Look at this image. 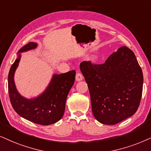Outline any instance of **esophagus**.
Segmentation results:
<instances>
[{
  "instance_id": "34e87169",
  "label": "esophagus",
  "mask_w": 151,
  "mask_h": 151,
  "mask_svg": "<svg viewBox=\"0 0 151 151\" xmlns=\"http://www.w3.org/2000/svg\"><path fill=\"white\" fill-rule=\"evenodd\" d=\"M83 79V75H82L81 73L80 72H77V74H76V81H80Z\"/></svg>"
}]
</instances>
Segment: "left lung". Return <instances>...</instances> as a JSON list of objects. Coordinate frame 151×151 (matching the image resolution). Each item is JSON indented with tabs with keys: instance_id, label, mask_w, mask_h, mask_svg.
I'll list each match as a JSON object with an SVG mask.
<instances>
[{
	"instance_id": "8db88e82",
	"label": "left lung",
	"mask_w": 151,
	"mask_h": 151,
	"mask_svg": "<svg viewBox=\"0 0 151 151\" xmlns=\"http://www.w3.org/2000/svg\"><path fill=\"white\" fill-rule=\"evenodd\" d=\"M80 70L98 122L114 125L135 113L142 98L143 73L131 50L122 46L104 63L83 61Z\"/></svg>"
}]
</instances>
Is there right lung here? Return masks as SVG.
Wrapping results in <instances>:
<instances>
[{
    "label": "right lung",
    "mask_w": 151,
    "mask_h": 151,
    "mask_svg": "<svg viewBox=\"0 0 151 151\" xmlns=\"http://www.w3.org/2000/svg\"><path fill=\"white\" fill-rule=\"evenodd\" d=\"M37 43L29 42L18 52V58L8 74V92L12 106L24 119L37 124L47 126L61 119L65 108L68 94L75 80V70L54 74L43 93L33 99H26L18 92L14 83V73L21 60V52L35 49Z\"/></svg>",
    "instance_id": "obj_1"
}]
</instances>
